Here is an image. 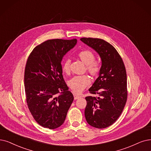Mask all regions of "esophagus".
<instances>
[{
	"label": "esophagus",
	"mask_w": 151,
	"mask_h": 151,
	"mask_svg": "<svg viewBox=\"0 0 151 151\" xmlns=\"http://www.w3.org/2000/svg\"><path fill=\"white\" fill-rule=\"evenodd\" d=\"M74 100H77L78 99H79L81 97V96L79 95H77V94L76 93H74Z\"/></svg>",
	"instance_id": "1"
}]
</instances>
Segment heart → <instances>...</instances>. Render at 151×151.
<instances>
[{
	"label": "heart",
	"mask_w": 151,
	"mask_h": 151,
	"mask_svg": "<svg viewBox=\"0 0 151 151\" xmlns=\"http://www.w3.org/2000/svg\"><path fill=\"white\" fill-rule=\"evenodd\" d=\"M77 57L85 64L86 71L93 77L97 76L100 70V65L95 62V57L93 53L89 50H83L78 53ZM70 60L66 59L63 64V70L65 74L70 72ZM90 83V78L87 76H76L69 81V86L75 93L79 94Z\"/></svg>",
	"instance_id": "obj_1"
}]
</instances>
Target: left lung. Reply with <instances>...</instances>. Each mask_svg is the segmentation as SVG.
Masks as SVG:
<instances>
[{
    "instance_id": "obj_1",
    "label": "left lung",
    "mask_w": 151,
    "mask_h": 151,
    "mask_svg": "<svg viewBox=\"0 0 151 151\" xmlns=\"http://www.w3.org/2000/svg\"><path fill=\"white\" fill-rule=\"evenodd\" d=\"M81 40L97 52L101 61L99 77L88 90L99 96L86 97V119L94 128H105L116 121L125 106L128 95L126 69L121 56L109 43L99 38Z\"/></svg>"
}]
</instances>
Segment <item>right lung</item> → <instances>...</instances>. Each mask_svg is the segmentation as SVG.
<instances>
[{
	"mask_svg": "<svg viewBox=\"0 0 151 151\" xmlns=\"http://www.w3.org/2000/svg\"><path fill=\"white\" fill-rule=\"evenodd\" d=\"M77 42L47 40L35 47L28 58L24 76L27 105L35 121L44 128L61 126L74 100L64 80L61 62Z\"/></svg>",
	"mask_w": 151,
	"mask_h": 151,
	"instance_id": "obj_1",
	"label": "right lung"
}]
</instances>
